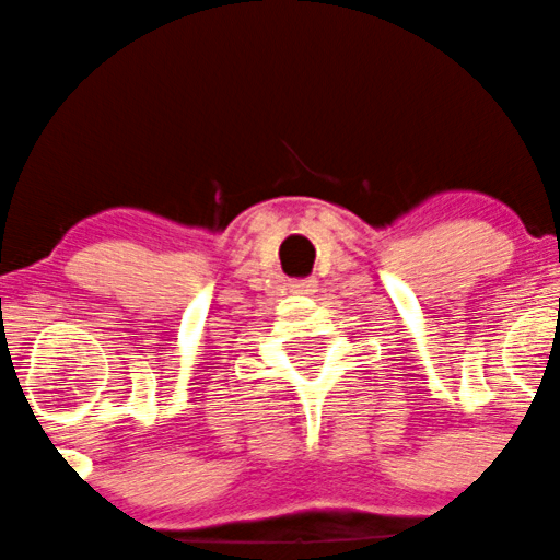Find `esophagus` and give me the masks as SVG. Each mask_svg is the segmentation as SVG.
Returning <instances> with one entry per match:
<instances>
[{"mask_svg": "<svg viewBox=\"0 0 560 560\" xmlns=\"http://www.w3.org/2000/svg\"><path fill=\"white\" fill-rule=\"evenodd\" d=\"M316 287H319V281L316 279H300V281H292L290 292L292 295H314Z\"/></svg>", "mask_w": 560, "mask_h": 560, "instance_id": "34e87169", "label": "esophagus"}]
</instances>
